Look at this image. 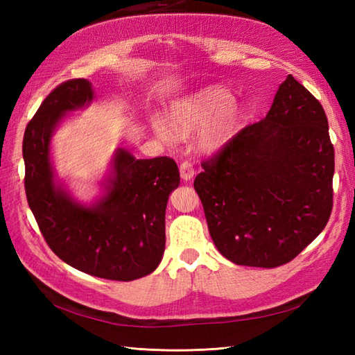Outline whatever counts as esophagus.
<instances>
[{
  "instance_id": "34e87169",
  "label": "esophagus",
  "mask_w": 355,
  "mask_h": 355,
  "mask_svg": "<svg viewBox=\"0 0 355 355\" xmlns=\"http://www.w3.org/2000/svg\"><path fill=\"white\" fill-rule=\"evenodd\" d=\"M193 166L191 163V160H183L180 163V175L184 180V182H189V180L193 177Z\"/></svg>"
}]
</instances>
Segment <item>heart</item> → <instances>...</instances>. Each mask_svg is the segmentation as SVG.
Instances as JSON below:
<instances>
[{"mask_svg": "<svg viewBox=\"0 0 355 355\" xmlns=\"http://www.w3.org/2000/svg\"><path fill=\"white\" fill-rule=\"evenodd\" d=\"M233 94L220 87H209L200 93H195L186 99L172 105L169 111L171 123L160 117L150 120L153 130L164 141H173L178 131H191L195 128L216 122L202 135L201 146L205 149H215L227 139L235 128L238 111L232 107Z\"/></svg>", "mask_w": 355, "mask_h": 355, "instance_id": "obj_1", "label": "heart"}]
</instances>
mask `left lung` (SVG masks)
I'll return each mask as SVG.
<instances>
[{
	"instance_id": "obj_1",
	"label": "left lung",
	"mask_w": 355,
	"mask_h": 355,
	"mask_svg": "<svg viewBox=\"0 0 355 355\" xmlns=\"http://www.w3.org/2000/svg\"><path fill=\"white\" fill-rule=\"evenodd\" d=\"M201 166L193 187L209 233L238 266H284L325 229L333 210L334 146L320 102L291 74L267 116Z\"/></svg>"
}]
</instances>
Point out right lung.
<instances>
[{
    "label": "right lung",
    "instance_id": "add662e5",
    "mask_svg": "<svg viewBox=\"0 0 355 355\" xmlns=\"http://www.w3.org/2000/svg\"><path fill=\"white\" fill-rule=\"evenodd\" d=\"M92 101L85 79L65 80L45 97L22 140L26 195L53 253L84 273L128 282L153 273L162 261L166 205L180 172L171 157L135 160L119 149L107 195L92 207L74 202L55 186L50 137L67 111Z\"/></svg>",
    "mask_w": 355,
    "mask_h": 355
}]
</instances>
